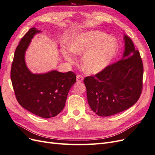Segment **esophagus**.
Here are the masks:
<instances>
[{"instance_id": "esophagus-1", "label": "esophagus", "mask_w": 155, "mask_h": 155, "mask_svg": "<svg viewBox=\"0 0 155 155\" xmlns=\"http://www.w3.org/2000/svg\"><path fill=\"white\" fill-rule=\"evenodd\" d=\"M76 80L78 82H82L83 81V77L82 76H80V75H77Z\"/></svg>"}]
</instances>
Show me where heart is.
<instances>
[{
	"label": "heart",
	"mask_w": 155,
	"mask_h": 155,
	"mask_svg": "<svg viewBox=\"0 0 155 155\" xmlns=\"http://www.w3.org/2000/svg\"><path fill=\"white\" fill-rule=\"evenodd\" d=\"M69 49L74 54L83 55L82 67L88 74H96L104 70L114 58L118 44L114 37L105 33L93 30L79 34L70 42ZM64 58L74 62L72 56L63 51Z\"/></svg>",
	"instance_id": "heart-1"
}]
</instances>
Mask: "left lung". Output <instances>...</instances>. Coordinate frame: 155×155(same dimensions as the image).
<instances>
[{"instance_id": "1", "label": "left lung", "mask_w": 155, "mask_h": 155, "mask_svg": "<svg viewBox=\"0 0 155 155\" xmlns=\"http://www.w3.org/2000/svg\"><path fill=\"white\" fill-rule=\"evenodd\" d=\"M124 40L125 50L121 60L84 79L89 106L100 116H112L129 109L141 95L142 60L132 40L125 35Z\"/></svg>"}]
</instances>
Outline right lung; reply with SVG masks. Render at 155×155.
<instances>
[{"instance_id": "1", "label": "right lung", "mask_w": 155, "mask_h": 155, "mask_svg": "<svg viewBox=\"0 0 155 155\" xmlns=\"http://www.w3.org/2000/svg\"><path fill=\"white\" fill-rule=\"evenodd\" d=\"M41 31L32 28L21 39L14 54L11 80L17 100L23 108L44 118L60 113L68 91L76 81L74 72L51 70L33 74L25 62V51L34 35Z\"/></svg>"}]
</instances>
